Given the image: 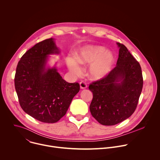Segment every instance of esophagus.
I'll list each match as a JSON object with an SVG mask.
<instances>
[{
    "label": "esophagus",
    "instance_id": "34e87169",
    "mask_svg": "<svg viewBox=\"0 0 160 160\" xmlns=\"http://www.w3.org/2000/svg\"><path fill=\"white\" fill-rule=\"evenodd\" d=\"M80 88H81L82 89H85V88H86L87 87V84H86L84 82H81L80 83Z\"/></svg>",
    "mask_w": 160,
    "mask_h": 160
}]
</instances>
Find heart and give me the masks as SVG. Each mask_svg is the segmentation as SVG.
I'll use <instances>...</instances> for the list:
<instances>
[{
    "label": "heart",
    "instance_id": "b5f03b06",
    "mask_svg": "<svg viewBox=\"0 0 160 160\" xmlns=\"http://www.w3.org/2000/svg\"><path fill=\"white\" fill-rule=\"evenodd\" d=\"M115 58L113 54L102 46L88 45L80 49L75 55V61L70 58L67 61L69 70L74 75L81 73L78 64L90 66L88 77L93 80H99L107 77L112 69Z\"/></svg>",
    "mask_w": 160,
    "mask_h": 160
}]
</instances>
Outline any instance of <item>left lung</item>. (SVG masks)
Returning a JSON list of instances; mask_svg holds the SVG:
<instances>
[{"label": "left lung", "mask_w": 160, "mask_h": 160, "mask_svg": "<svg viewBox=\"0 0 160 160\" xmlns=\"http://www.w3.org/2000/svg\"><path fill=\"white\" fill-rule=\"evenodd\" d=\"M119 48L117 66L105 78L90 84L92 117L103 125H114L128 118L138 106L143 87L141 67L123 44Z\"/></svg>", "instance_id": "left-lung-1"}]
</instances>
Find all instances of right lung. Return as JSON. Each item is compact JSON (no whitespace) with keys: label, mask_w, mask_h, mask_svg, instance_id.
<instances>
[{"label":"right lung","mask_w":160,"mask_h":160,"mask_svg":"<svg viewBox=\"0 0 160 160\" xmlns=\"http://www.w3.org/2000/svg\"><path fill=\"white\" fill-rule=\"evenodd\" d=\"M60 51L52 38L35 44L18 62L14 85L19 104L26 113L44 123H56L65 115L78 83L62 79L56 66H47L49 56Z\"/></svg>","instance_id":"add662e5"}]
</instances>
